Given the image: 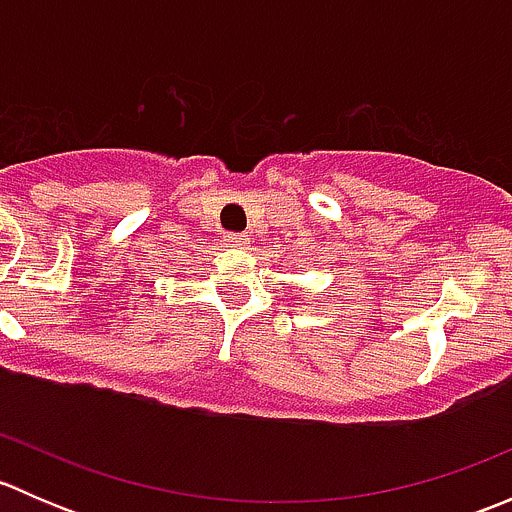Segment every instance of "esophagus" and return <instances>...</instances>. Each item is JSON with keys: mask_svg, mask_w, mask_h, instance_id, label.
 Wrapping results in <instances>:
<instances>
[{"mask_svg": "<svg viewBox=\"0 0 512 512\" xmlns=\"http://www.w3.org/2000/svg\"><path fill=\"white\" fill-rule=\"evenodd\" d=\"M247 242H250V235H245V232H227L225 235L227 247H245Z\"/></svg>", "mask_w": 512, "mask_h": 512, "instance_id": "1", "label": "esophagus"}]
</instances>
